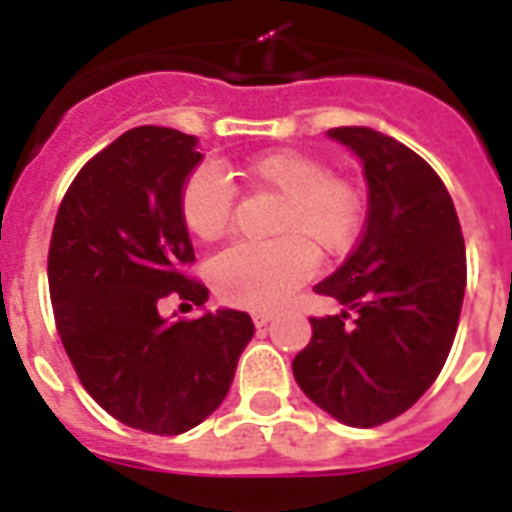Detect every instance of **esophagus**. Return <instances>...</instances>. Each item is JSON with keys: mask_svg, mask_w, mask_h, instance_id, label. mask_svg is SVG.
Here are the masks:
<instances>
[{"mask_svg": "<svg viewBox=\"0 0 512 512\" xmlns=\"http://www.w3.org/2000/svg\"><path fill=\"white\" fill-rule=\"evenodd\" d=\"M252 321L255 327H268L273 321V311H252Z\"/></svg>", "mask_w": 512, "mask_h": 512, "instance_id": "obj_1", "label": "esophagus"}]
</instances>
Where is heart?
<instances>
[{"label":"heart","instance_id":"b5f03b06","mask_svg":"<svg viewBox=\"0 0 512 512\" xmlns=\"http://www.w3.org/2000/svg\"><path fill=\"white\" fill-rule=\"evenodd\" d=\"M241 175L281 196L268 244H233L209 260V281L220 300L241 308L284 303L313 271V249L340 255L364 228V188L342 175H329L321 159L292 148L252 156ZM233 185L217 164H201L180 191V217L191 236L220 239L233 215Z\"/></svg>","mask_w":512,"mask_h":512}]
</instances>
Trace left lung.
<instances>
[{
	"label": "left lung",
	"instance_id": "1",
	"mask_svg": "<svg viewBox=\"0 0 512 512\" xmlns=\"http://www.w3.org/2000/svg\"><path fill=\"white\" fill-rule=\"evenodd\" d=\"M327 135L364 164L369 207L356 249L316 284L342 311L311 319L313 337L292 372L335 420L374 428L417 404L452 350L465 239L446 185L412 148L369 127Z\"/></svg>",
	"mask_w": 512,
	"mask_h": 512
}]
</instances>
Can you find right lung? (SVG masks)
Masks as SVG:
<instances>
[{
    "mask_svg": "<svg viewBox=\"0 0 512 512\" xmlns=\"http://www.w3.org/2000/svg\"><path fill=\"white\" fill-rule=\"evenodd\" d=\"M199 140L170 127H135L84 164L60 201L47 279L58 335L84 390L124 425L177 436L228 396L249 313L220 308L170 321L164 297L204 308L188 279L193 244L180 191L201 162Z\"/></svg>",
    "mask_w": 512,
    "mask_h": 512,
    "instance_id": "1",
    "label": "right lung"
}]
</instances>
